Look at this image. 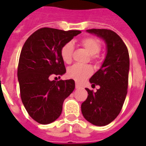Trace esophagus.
<instances>
[{
	"mask_svg": "<svg viewBox=\"0 0 146 146\" xmlns=\"http://www.w3.org/2000/svg\"><path fill=\"white\" fill-rule=\"evenodd\" d=\"M81 88V86H80V85L77 84V83H76V89H80Z\"/></svg>",
	"mask_w": 146,
	"mask_h": 146,
	"instance_id": "1",
	"label": "esophagus"
}]
</instances>
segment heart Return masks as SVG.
I'll return each instance as SVG.
<instances>
[{
  "label": "heart",
  "instance_id": "heart-1",
  "mask_svg": "<svg viewBox=\"0 0 146 146\" xmlns=\"http://www.w3.org/2000/svg\"><path fill=\"white\" fill-rule=\"evenodd\" d=\"M81 44L84 47V48L89 53V54L92 56V58L95 59L96 56L99 53L102 45L97 38H86L81 41ZM73 44L71 42H67L63 45L60 49V56L63 61L66 64H70L72 61V55H73ZM93 70L89 65H80L74 64L70 67H69L66 71V76L72 80H74L78 82L84 81L86 79L89 77L92 74Z\"/></svg>",
  "mask_w": 146,
  "mask_h": 146
}]
</instances>
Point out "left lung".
Masks as SVG:
<instances>
[{
	"label": "left lung",
	"instance_id": "1",
	"mask_svg": "<svg viewBox=\"0 0 146 146\" xmlns=\"http://www.w3.org/2000/svg\"><path fill=\"white\" fill-rule=\"evenodd\" d=\"M106 44V57L101 68L89 80L92 86H99L96 92L86 89L89 96L82 102L81 111L85 119L96 126H105L120 113L128 88L129 52L121 38L104 29H88Z\"/></svg>",
	"mask_w": 146,
	"mask_h": 146
}]
</instances>
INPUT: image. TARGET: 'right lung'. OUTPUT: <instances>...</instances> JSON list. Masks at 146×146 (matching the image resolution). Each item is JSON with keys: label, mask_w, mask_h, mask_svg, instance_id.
<instances>
[{"label": "right lung", "mask_w": 146, "mask_h": 146, "mask_svg": "<svg viewBox=\"0 0 146 146\" xmlns=\"http://www.w3.org/2000/svg\"><path fill=\"white\" fill-rule=\"evenodd\" d=\"M80 33L79 30L39 29L22 48L17 70L20 96L29 116L41 124H48L59 117L64 101L75 89L73 80L56 82L50 77L66 73L60 49Z\"/></svg>", "instance_id": "obj_1"}]
</instances>
